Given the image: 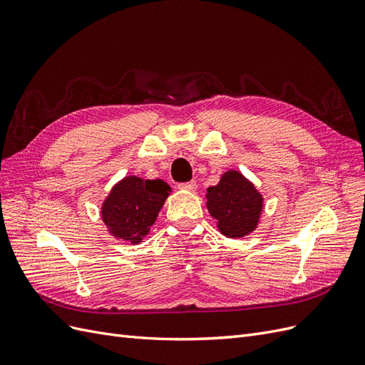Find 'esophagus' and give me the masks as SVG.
Returning <instances> with one entry per match:
<instances>
[{"mask_svg":"<svg viewBox=\"0 0 365 365\" xmlns=\"http://www.w3.org/2000/svg\"><path fill=\"white\" fill-rule=\"evenodd\" d=\"M178 187H180V189H182V190L193 192V190H196V182L195 181H187V182H181Z\"/></svg>","mask_w":365,"mask_h":365,"instance_id":"34e87169","label":"esophagus"}]
</instances>
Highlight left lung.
Here are the masks:
<instances>
[{"label": "left lung", "mask_w": 365, "mask_h": 365, "mask_svg": "<svg viewBox=\"0 0 365 365\" xmlns=\"http://www.w3.org/2000/svg\"><path fill=\"white\" fill-rule=\"evenodd\" d=\"M262 195L236 170L225 172L217 185L207 189V208L227 237H244L256 228L262 213Z\"/></svg>", "instance_id": "1"}]
</instances>
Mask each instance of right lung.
Masks as SVG:
<instances>
[{"mask_svg":"<svg viewBox=\"0 0 365 365\" xmlns=\"http://www.w3.org/2000/svg\"><path fill=\"white\" fill-rule=\"evenodd\" d=\"M170 192V185L163 180L126 176L103 202V222L113 236L135 245L149 233Z\"/></svg>","mask_w":365,"mask_h":365,"instance_id":"right-lung-1","label":"right lung"}]
</instances>
